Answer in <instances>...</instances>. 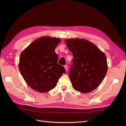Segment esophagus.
Returning a JSON list of instances; mask_svg holds the SVG:
<instances>
[{"mask_svg":"<svg viewBox=\"0 0 126 126\" xmlns=\"http://www.w3.org/2000/svg\"><path fill=\"white\" fill-rule=\"evenodd\" d=\"M64 68H65V69L66 70V71L68 70V65H64Z\"/></svg>","mask_w":126,"mask_h":126,"instance_id":"obj_1","label":"esophagus"}]
</instances>
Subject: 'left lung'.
I'll return each mask as SVG.
<instances>
[{"label": "left lung", "mask_w": 126, "mask_h": 126, "mask_svg": "<svg viewBox=\"0 0 126 126\" xmlns=\"http://www.w3.org/2000/svg\"><path fill=\"white\" fill-rule=\"evenodd\" d=\"M65 42L74 57L69 72L73 88L83 93L92 92L101 83L107 71L105 54L85 39H69Z\"/></svg>", "instance_id": "1"}]
</instances>
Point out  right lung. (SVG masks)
<instances>
[{
	"instance_id": "add662e5",
	"label": "right lung",
	"mask_w": 126,
	"mask_h": 126,
	"mask_svg": "<svg viewBox=\"0 0 126 126\" xmlns=\"http://www.w3.org/2000/svg\"><path fill=\"white\" fill-rule=\"evenodd\" d=\"M61 41L57 38L42 37L21 53L19 69L26 83L37 92L45 93L53 89L65 73L64 66L57 63L58 56L55 52Z\"/></svg>"
}]
</instances>
